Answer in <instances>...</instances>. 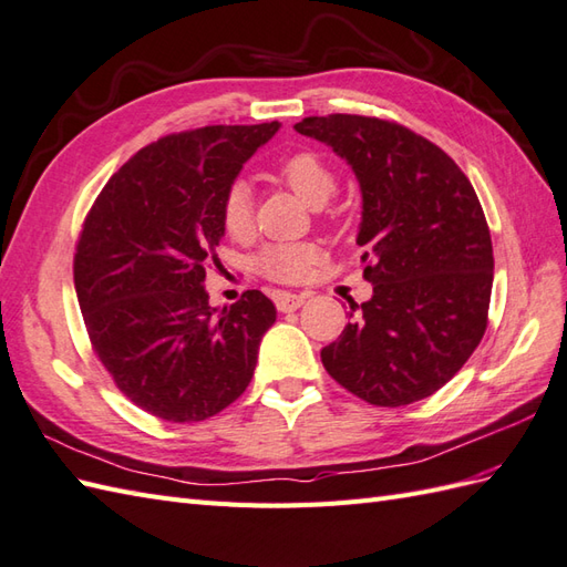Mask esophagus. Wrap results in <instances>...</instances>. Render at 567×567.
Returning a JSON list of instances; mask_svg holds the SVG:
<instances>
[{"label": "esophagus", "instance_id": "34e87169", "mask_svg": "<svg viewBox=\"0 0 567 567\" xmlns=\"http://www.w3.org/2000/svg\"><path fill=\"white\" fill-rule=\"evenodd\" d=\"M274 302H276V310H279V312H293L302 306V302H306V296L279 291V293H274Z\"/></svg>", "mask_w": 567, "mask_h": 567}]
</instances>
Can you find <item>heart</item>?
Returning a JSON list of instances; mask_svg holds the SVG:
<instances>
[{
  "label": "heart",
  "mask_w": 567,
  "mask_h": 567,
  "mask_svg": "<svg viewBox=\"0 0 567 567\" xmlns=\"http://www.w3.org/2000/svg\"><path fill=\"white\" fill-rule=\"evenodd\" d=\"M281 183L293 192L298 199L310 206H322L337 189V175L329 163L312 154V151H298L288 156L276 168ZM220 220L230 238H245L252 230V192L245 179H236L226 189L224 204H220ZM317 261V247L308 243H286L269 245L255 257V269L279 284H296L308 276Z\"/></svg>",
  "instance_id": "obj_1"
}]
</instances>
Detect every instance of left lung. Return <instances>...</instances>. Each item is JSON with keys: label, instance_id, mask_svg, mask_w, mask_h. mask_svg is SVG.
<instances>
[{"label": "left lung", "instance_id": "1", "mask_svg": "<svg viewBox=\"0 0 567 567\" xmlns=\"http://www.w3.org/2000/svg\"><path fill=\"white\" fill-rule=\"evenodd\" d=\"M296 132L331 146L361 185L355 243L372 298L322 349L341 388L375 406L431 396L474 353L488 324L493 245L481 202L443 148L402 124L306 117Z\"/></svg>", "mask_w": 567, "mask_h": 567}]
</instances>
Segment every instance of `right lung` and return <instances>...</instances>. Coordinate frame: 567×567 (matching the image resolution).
I'll use <instances>...</instances> for the list:
<instances>
[{"mask_svg": "<svg viewBox=\"0 0 567 567\" xmlns=\"http://www.w3.org/2000/svg\"><path fill=\"white\" fill-rule=\"evenodd\" d=\"M279 122L171 134L134 154L91 206L74 255L79 308L117 390L151 416L195 423L245 392L274 302L245 291L209 306L220 204Z\"/></svg>", "mask_w": 567, "mask_h": 567, "instance_id": "right-lung-1", "label": "right lung"}]
</instances>
